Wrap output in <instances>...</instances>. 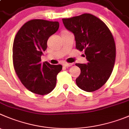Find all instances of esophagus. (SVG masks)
Segmentation results:
<instances>
[{
  "label": "esophagus",
  "mask_w": 129,
  "mask_h": 129,
  "mask_svg": "<svg viewBox=\"0 0 129 129\" xmlns=\"http://www.w3.org/2000/svg\"><path fill=\"white\" fill-rule=\"evenodd\" d=\"M63 66L65 67H72V63H67V62H64L63 63Z\"/></svg>",
  "instance_id": "obj_1"
}]
</instances>
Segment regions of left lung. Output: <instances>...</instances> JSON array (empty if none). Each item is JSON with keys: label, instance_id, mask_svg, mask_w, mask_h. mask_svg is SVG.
I'll return each instance as SVG.
<instances>
[{"label": "left lung", "instance_id": "1", "mask_svg": "<svg viewBox=\"0 0 129 129\" xmlns=\"http://www.w3.org/2000/svg\"><path fill=\"white\" fill-rule=\"evenodd\" d=\"M67 30L73 33L76 48L84 51L87 64L76 63L81 70L77 86L86 92L100 89L110 78L116 57L115 40L108 27L91 14L62 19Z\"/></svg>", "mask_w": 129, "mask_h": 129}]
</instances>
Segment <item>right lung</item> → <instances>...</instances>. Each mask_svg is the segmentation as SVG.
Returning <instances> with one entry per match:
<instances>
[{"label":"right lung","mask_w":129,"mask_h":129,"mask_svg":"<svg viewBox=\"0 0 129 129\" xmlns=\"http://www.w3.org/2000/svg\"><path fill=\"white\" fill-rule=\"evenodd\" d=\"M59 26L57 21L32 19L22 26L14 38V70L23 85L35 94L45 95L51 92L56 86L57 75L62 70L61 64L41 62L47 40L57 31Z\"/></svg>","instance_id":"obj_1"}]
</instances>
